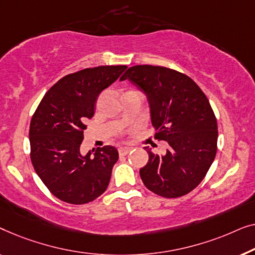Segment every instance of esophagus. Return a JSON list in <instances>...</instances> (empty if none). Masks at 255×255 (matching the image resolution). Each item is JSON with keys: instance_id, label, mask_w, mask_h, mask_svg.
Wrapping results in <instances>:
<instances>
[{"instance_id": "34e87169", "label": "esophagus", "mask_w": 255, "mask_h": 255, "mask_svg": "<svg viewBox=\"0 0 255 255\" xmlns=\"http://www.w3.org/2000/svg\"><path fill=\"white\" fill-rule=\"evenodd\" d=\"M130 152V148H120L119 149V155L120 156H126Z\"/></svg>"}]
</instances>
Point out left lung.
Segmentation results:
<instances>
[{"label":"left lung","mask_w":255,"mask_h":255,"mask_svg":"<svg viewBox=\"0 0 255 255\" xmlns=\"http://www.w3.org/2000/svg\"><path fill=\"white\" fill-rule=\"evenodd\" d=\"M148 96L153 137L166 141L165 155H149L139 175L145 187L163 198H180L206 177L217 151V120L209 100L187 75L166 67L139 64L120 78Z\"/></svg>","instance_id":"8db88e82"}]
</instances>
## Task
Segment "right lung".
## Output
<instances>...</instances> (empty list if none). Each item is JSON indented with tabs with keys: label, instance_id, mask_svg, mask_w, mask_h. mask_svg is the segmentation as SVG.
<instances>
[{
	"label": "right lung",
	"instance_id": "1",
	"mask_svg": "<svg viewBox=\"0 0 255 255\" xmlns=\"http://www.w3.org/2000/svg\"><path fill=\"white\" fill-rule=\"evenodd\" d=\"M127 66H100L69 74L41 99L30 124V157L48 191L71 204H84L106 191L119 158L112 145L81 155L85 123L95 114L100 92L116 82Z\"/></svg>",
	"mask_w": 255,
	"mask_h": 255
}]
</instances>
